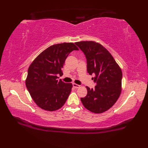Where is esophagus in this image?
<instances>
[{"label": "esophagus", "mask_w": 148, "mask_h": 148, "mask_svg": "<svg viewBox=\"0 0 148 148\" xmlns=\"http://www.w3.org/2000/svg\"><path fill=\"white\" fill-rule=\"evenodd\" d=\"M72 85H73V87L75 88H78L79 87V85L76 84V83H73Z\"/></svg>", "instance_id": "esophagus-1"}]
</instances>
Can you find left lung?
Returning a JSON list of instances; mask_svg holds the SVG:
<instances>
[{
  "label": "left lung",
  "instance_id": "8db88e82",
  "mask_svg": "<svg viewBox=\"0 0 148 148\" xmlns=\"http://www.w3.org/2000/svg\"><path fill=\"white\" fill-rule=\"evenodd\" d=\"M86 57L87 71L94 75L95 88L86 86L88 93L81 101L85 108L101 114L109 109L121 93L122 72L114 57L107 49L94 41L75 43Z\"/></svg>",
  "mask_w": 148,
  "mask_h": 148
}]
</instances>
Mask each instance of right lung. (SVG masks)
<instances>
[{
	"mask_svg": "<svg viewBox=\"0 0 148 148\" xmlns=\"http://www.w3.org/2000/svg\"><path fill=\"white\" fill-rule=\"evenodd\" d=\"M75 50L78 51V48L72 42L54 44L40 53L29 66L26 86L40 108L54 111L68 99L72 84L58 79L63 75L67 56Z\"/></svg>",
	"mask_w": 148,
	"mask_h": 148,
	"instance_id": "obj_1",
	"label": "right lung"
}]
</instances>
